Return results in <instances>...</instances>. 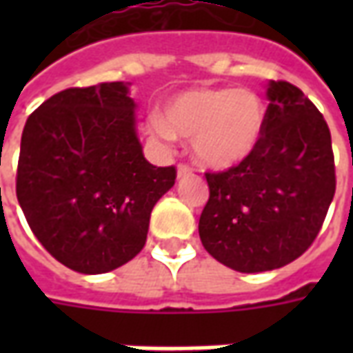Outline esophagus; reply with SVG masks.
Wrapping results in <instances>:
<instances>
[{
    "label": "esophagus",
    "instance_id": "34e87169",
    "mask_svg": "<svg viewBox=\"0 0 353 353\" xmlns=\"http://www.w3.org/2000/svg\"><path fill=\"white\" fill-rule=\"evenodd\" d=\"M192 174V168L189 166V164H185V162H181L179 166H177V177H185V176H191Z\"/></svg>",
    "mask_w": 353,
    "mask_h": 353
}]
</instances>
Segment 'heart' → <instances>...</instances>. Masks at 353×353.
<instances>
[{
  "label": "heart",
  "instance_id": "heart-1",
  "mask_svg": "<svg viewBox=\"0 0 353 353\" xmlns=\"http://www.w3.org/2000/svg\"><path fill=\"white\" fill-rule=\"evenodd\" d=\"M266 109L257 94L236 88H192L164 103L162 117L147 119L159 141L192 139L194 157L210 168H230L248 159L265 130Z\"/></svg>",
  "mask_w": 353,
  "mask_h": 353
}]
</instances>
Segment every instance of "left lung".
Segmentation results:
<instances>
[{"label":"left lung","mask_w":353,"mask_h":353,"mask_svg":"<svg viewBox=\"0 0 353 353\" xmlns=\"http://www.w3.org/2000/svg\"><path fill=\"white\" fill-rule=\"evenodd\" d=\"M266 96L253 153L225 172H206L210 199L199 221L206 252L248 274L301 257L336 189L331 132L318 108L288 81H270Z\"/></svg>","instance_id":"obj_1"}]
</instances>
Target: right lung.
Wrapping results in <instances>:
<instances>
[{"label": "right lung", "mask_w": 353, "mask_h": 353, "mask_svg": "<svg viewBox=\"0 0 353 353\" xmlns=\"http://www.w3.org/2000/svg\"><path fill=\"white\" fill-rule=\"evenodd\" d=\"M134 109L121 81L65 88L22 132L19 204L43 248L75 272L103 274L134 259L151 210L176 183V166L145 161Z\"/></svg>", "instance_id": "1"}]
</instances>
